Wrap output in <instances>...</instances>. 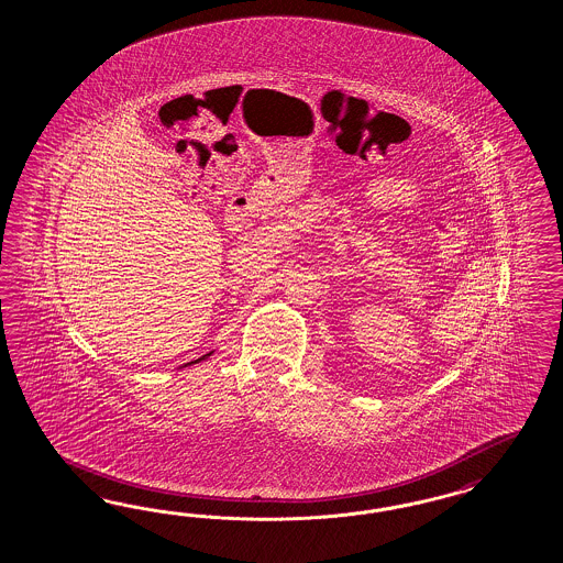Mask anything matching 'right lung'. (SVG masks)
<instances>
[{
  "instance_id": "right-lung-1",
  "label": "right lung",
  "mask_w": 563,
  "mask_h": 563,
  "mask_svg": "<svg viewBox=\"0 0 563 563\" xmlns=\"http://www.w3.org/2000/svg\"><path fill=\"white\" fill-rule=\"evenodd\" d=\"M212 355V351L210 353H206V355H202L200 358H196V361H191V363H186V365H194V363H200V361H205V358L210 357Z\"/></svg>"
}]
</instances>
